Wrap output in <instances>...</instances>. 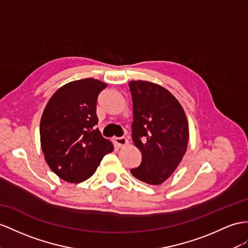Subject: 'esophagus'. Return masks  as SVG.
<instances>
[{
    "mask_svg": "<svg viewBox=\"0 0 248 248\" xmlns=\"http://www.w3.org/2000/svg\"><path fill=\"white\" fill-rule=\"evenodd\" d=\"M114 142H115V144L118 148H122V147H124L125 144H128L129 141L125 137H116V138H114Z\"/></svg>",
    "mask_w": 248,
    "mask_h": 248,
    "instance_id": "obj_1",
    "label": "esophagus"
}]
</instances>
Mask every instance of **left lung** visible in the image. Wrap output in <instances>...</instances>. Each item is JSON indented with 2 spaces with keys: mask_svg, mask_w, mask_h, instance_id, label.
<instances>
[{
  "mask_svg": "<svg viewBox=\"0 0 248 248\" xmlns=\"http://www.w3.org/2000/svg\"><path fill=\"white\" fill-rule=\"evenodd\" d=\"M133 100L132 139L141 152L140 166L131 173L152 186L161 185L185 156L188 124L183 108L174 95L150 81L129 82Z\"/></svg>",
  "mask_w": 248,
  "mask_h": 248,
  "instance_id": "obj_1",
  "label": "left lung"
}]
</instances>
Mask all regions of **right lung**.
<instances>
[{"label": "right lung", "instance_id": "1", "mask_svg": "<svg viewBox=\"0 0 248 248\" xmlns=\"http://www.w3.org/2000/svg\"><path fill=\"white\" fill-rule=\"evenodd\" d=\"M107 84L94 78L68 82L49 99L40 124L41 145L49 168L60 178L78 183L95 173L113 144L97 124L98 94Z\"/></svg>", "mask_w": 248, "mask_h": 248}]
</instances>
